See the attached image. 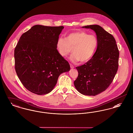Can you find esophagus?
<instances>
[{"label":"esophagus","instance_id":"esophagus-1","mask_svg":"<svg viewBox=\"0 0 133 133\" xmlns=\"http://www.w3.org/2000/svg\"><path fill=\"white\" fill-rule=\"evenodd\" d=\"M70 68H71V69H73V68H74V66L72 64H70Z\"/></svg>","mask_w":133,"mask_h":133}]
</instances>
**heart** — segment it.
Listing matches in <instances>:
<instances>
[{
    "mask_svg": "<svg viewBox=\"0 0 133 133\" xmlns=\"http://www.w3.org/2000/svg\"><path fill=\"white\" fill-rule=\"evenodd\" d=\"M98 44L96 35L78 31L70 33L65 39L59 37L57 39L56 47L58 53L62 57H67L72 49L73 54L70 60L73 62L79 61L85 63L93 56Z\"/></svg>",
    "mask_w": 133,
    "mask_h": 133,
    "instance_id": "b5f03b06",
    "label": "heart"
}]
</instances>
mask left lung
I'll return each mask as SVG.
<instances>
[{
    "instance_id": "8db88e82",
    "label": "left lung",
    "mask_w": 133,
    "mask_h": 133,
    "mask_svg": "<svg viewBox=\"0 0 133 133\" xmlns=\"http://www.w3.org/2000/svg\"><path fill=\"white\" fill-rule=\"evenodd\" d=\"M95 32L98 44L94 55L88 62L76 67L78 76L74 84L83 95L96 96L112 83L118 69L119 52L112 35L98 25L83 26Z\"/></svg>"
}]
</instances>
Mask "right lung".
<instances>
[{
	"mask_svg": "<svg viewBox=\"0 0 133 133\" xmlns=\"http://www.w3.org/2000/svg\"><path fill=\"white\" fill-rule=\"evenodd\" d=\"M63 26L36 25L24 33L14 49L15 69L23 86L44 95L55 87L59 75L70 69L58 53L56 44Z\"/></svg>",
	"mask_w": 133,
	"mask_h": 133,
	"instance_id": "obj_1",
	"label": "right lung"
}]
</instances>
